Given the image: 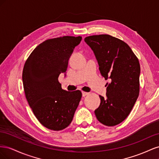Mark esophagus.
Returning a JSON list of instances; mask_svg holds the SVG:
<instances>
[{"label":"esophagus","instance_id":"1","mask_svg":"<svg viewBox=\"0 0 159 159\" xmlns=\"http://www.w3.org/2000/svg\"><path fill=\"white\" fill-rule=\"evenodd\" d=\"M82 96L83 97H85V96H86V95H88V94H89V93H88V92H85V91H82Z\"/></svg>","mask_w":159,"mask_h":159}]
</instances>
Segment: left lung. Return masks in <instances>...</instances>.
I'll return each instance as SVG.
<instances>
[{"label": "left lung", "instance_id": "left-lung-1", "mask_svg": "<svg viewBox=\"0 0 159 159\" xmlns=\"http://www.w3.org/2000/svg\"><path fill=\"white\" fill-rule=\"evenodd\" d=\"M84 40L93 51L101 74L105 80L111 79L106 84V97L99 95L95 116L105 125H117L127 117L138 98L139 60L127 44L110 35L90 36Z\"/></svg>", "mask_w": 159, "mask_h": 159}]
</instances>
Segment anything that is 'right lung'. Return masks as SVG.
Here are the masks:
<instances>
[{"label":"right lung","instance_id":"right-lung-1","mask_svg":"<svg viewBox=\"0 0 159 159\" xmlns=\"http://www.w3.org/2000/svg\"><path fill=\"white\" fill-rule=\"evenodd\" d=\"M81 39L67 36L46 40L32 51L24 66L22 81L28 103L39 122L53 131L69 126L81 98L80 90L62 89L58 81Z\"/></svg>","mask_w":159,"mask_h":159}]
</instances>
